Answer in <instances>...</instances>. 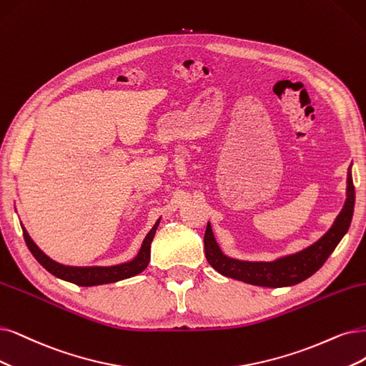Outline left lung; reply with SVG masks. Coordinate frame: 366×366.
Masks as SVG:
<instances>
[{
    "label": "left lung",
    "instance_id": "left-lung-1",
    "mask_svg": "<svg viewBox=\"0 0 366 366\" xmlns=\"http://www.w3.org/2000/svg\"><path fill=\"white\" fill-rule=\"evenodd\" d=\"M355 185L351 176V166L347 173V199L345 204L337 214L329 231L312 244L291 253L280 256L273 261H242L227 256L219 246L214 237L211 223L207 224V232L204 237L205 254L209 265L226 277L250 283L256 287L265 288H282L297 285L315 272L327 261L332 252L340 244V241L347 234L351 224L355 211Z\"/></svg>",
    "mask_w": 366,
    "mask_h": 366
}]
</instances>
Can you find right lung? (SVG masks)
<instances>
[{
  "instance_id": "right-lung-1",
  "label": "right lung",
  "mask_w": 366,
  "mask_h": 366,
  "mask_svg": "<svg viewBox=\"0 0 366 366\" xmlns=\"http://www.w3.org/2000/svg\"><path fill=\"white\" fill-rule=\"evenodd\" d=\"M159 220L161 217L155 222L151 231L147 232V235L142 242L139 253L135 254L132 259L122 264H116V265H108V267H101V265L76 267V265H64L54 261L48 254H45L39 249V246L31 239V237L29 235V232H26V229L24 227L22 223H21V227H22L26 246H29L30 252L33 253L37 262L42 265L46 272H49L52 276H56L61 280L75 283L78 287H94V285H104V283H113L124 279H129L143 272L149 264V259H151V244L155 237Z\"/></svg>"
}]
</instances>
